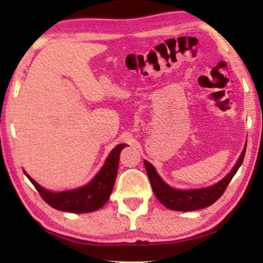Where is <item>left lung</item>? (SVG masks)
Wrapping results in <instances>:
<instances>
[{
    "label": "left lung",
    "mask_w": 263,
    "mask_h": 263,
    "mask_svg": "<svg viewBox=\"0 0 263 263\" xmlns=\"http://www.w3.org/2000/svg\"><path fill=\"white\" fill-rule=\"evenodd\" d=\"M245 152H246V145L240 154L237 162L231 169V172L226 175L224 179L218 181L217 183L204 186L198 189H176L172 185L167 184L162 180V177L158 174L157 169L154 168L152 163L144 160L146 172H147L148 179L152 185L153 193L155 197L159 199V202L168 209L174 211H195L199 209L206 208L212 205L220 196L224 194L226 186L229 185L231 180L233 179L235 173L238 172L239 167L241 166L243 161Z\"/></svg>",
    "instance_id": "left-lung-1"
}]
</instances>
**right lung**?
I'll list each match as a JSON object with an SVG mask.
<instances>
[{
	"mask_svg": "<svg viewBox=\"0 0 263 263\" xmlns=\"http://www.w3.org/2000/svg\"><path fill=\"white\" fill-rule=\"evenodd\" d=\"M127 144H119L111 151L100 172L87 184L74 189L51 191L37 183L25 171L24 174L48 205L60 211L87 213L99 210L110 198L118 172L119 154Z\"/></svg>",
	"mask_w": 263,
	"mask_h": 263,
	"instance_id": "obj_1",
	"label": "right lung"
}]
</instances>
